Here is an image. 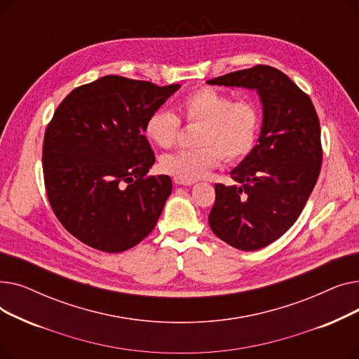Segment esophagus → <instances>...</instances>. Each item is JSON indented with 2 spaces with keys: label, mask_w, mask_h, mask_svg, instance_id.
I'll use <instances>...</instances> for the list:
<instances>
[{
  "label": "esophagus",
  "mask_w": 359,
  "mask_h": 359,
  "mask_svg": "<svg viewBox=\"0 0 359 359\" xmlns=\"http://www.w3.org/2000/svg\"><path fill=\"white\" fill-rule=\"evenodd\" d=\"M173 180H175V183H176V184H183V186H191V184H194V183H195V182H189V180L179 179V177H175Z\"/></svg>",
  "instance_id": "obj_1"
}]
</instances>
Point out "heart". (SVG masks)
Returning a JSON list of instances; mask_svg holds the SVG:
<instances>
[{"instance_id":"b5f03b06","label":"heart","mask_w":359,"mask_h":359,"mask_svg":"<svg viewBox=\"0 0 359 359\" xmlns=\"http://www.w3.org/2000/svg\"><path fill=\"white\" fill-rule=\"evenodd\" d=\"M180 119L186 125H198L192 149H182L160 158L164 173L195 182L208 175L222 157L240 161L256 145L260 115L256 104L246 99L233 100L229 93L214 87H201L180 100ZM180 119L172 111H151L145 123V137L160 148H172L180 134Z\"/></svg>"}]
</instances>
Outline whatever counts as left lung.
I'll list each match as a JSON object with an SVG mask.
<instances>
[{
  "mask_svg": "<svg viewBox=\"0 0 359 359\" xmlns=\"http://www.w3.org/2000/svg\"><path fill=\"white\" fill-rule=\"evenodd\" d=\"M208 84L256 88L263 104L259 141L231 172L236 184H215L208 217L222 241L257 250L292 227L316 186L323 161L317 111L309 94L269 65L225 74Z\"/></svg>",
  "mask_w": 359,
  "mask_h": 359,
  "instance_id": "1",
  "label": "left lung"
}]
</instances>
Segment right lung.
I'll list each match as a JSON object with an SVG mask.
<instances>
[{
  "label": "right lung",
  "instance_id": "obj_1",
  "mask_svg": "<svg viewBox=\"0 0 359 359\" xmlns=\"http://www.w3.org/2000/svg\"><path fill=\"white\" fill-rule=\"evenodd\" d=\"M179 87L104 75L56 107L43 138L45 189L64 229L87 246L121 253L156 227L172 179L148 175L156 156L144 123Z\"/></svg>",
  "mask_w": 359,
  "mask_h": 359
}]
</instances>
